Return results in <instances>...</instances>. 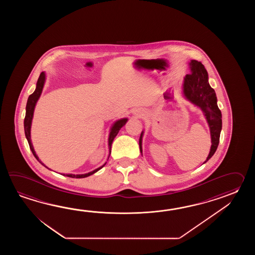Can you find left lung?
I'll list each match as a JSON object with an SVG mask.
<instances>
[{
  "label": "left lung",
  "mask_w": 255,
  "mask_h": 255,
  "mask_svg": "<svg viewBox=\"0 0 255 255\" xmlns=\"http://www.w3.org/2000/svg\"><path fill=\"white\" fill-rule=\"evenodd\" d=\"M190 73L184 78L185 97L190 102L200 107L206 118L207 122L211 130L212 146L206 163L214 155L220 142V135L222 130V113L217 105V97L214 89L209 84V76L204 65L201 62L191 60L190 63ZM142 135L139 138V148L142 153Z\"/></svg>",
  "instance_id": "1"
}]
</instances>
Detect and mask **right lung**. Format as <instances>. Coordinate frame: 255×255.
Masks as SVG:
<instances>
[{
  "instance_id": "1",
  "label": "right lung",
  "mask_w": 255,
  "mask_h": 255,
  "mask_svg": "<svg viewBox=\"0 0 255 255\" xmlns=\"http://www.w3.org/2000/svg\"><path fill=\"white\" fill-rule=\"evenodd\" d=\"M44 81H45V74L42 72L40 74L39 76L38 81L36 84V88L34 90V92L29 96L28 98L27 104H26V113H25V118H24V133H25V136L27 138L28 143H29V146H30V149L33 152V156L35 157V158L38 160L39 162L41 163L43 166L45 167V165L43 163L41 162V160L39 159V157H37L36 153L33 149V144L31 142V125H32V120H33V110L35 108V105L36 102L38 100L42 91H43V85H44ZM128 121V119H122V120H118L117 122H115L114 125L111 128V131H110V134H109V152H111V146H112V142L114 140L116 135H118V133L120 132V128L125 125ZM107 163V162H106ZM106 163L104 164L102 167L97 168L95 170H93L91 172L87 174H81V175H74V174H64V176L66 177H70V178H76V179H82V178H87L88 176L92 175V174L96 173L97 171H98L99 169L103 168L104 166L106 165Z\"/></svg>"
}]
</instances>
